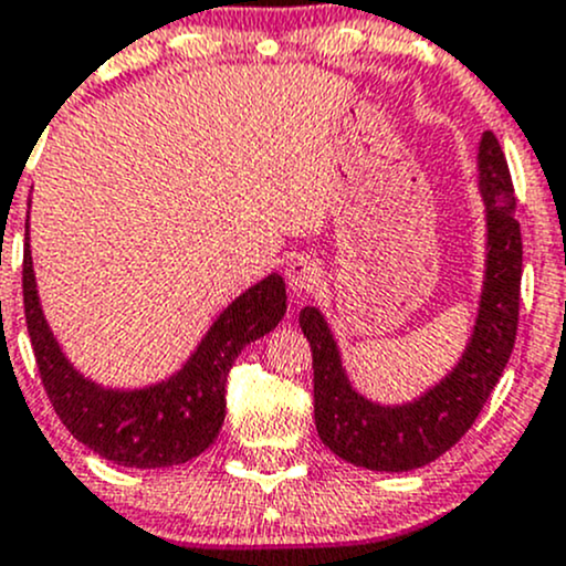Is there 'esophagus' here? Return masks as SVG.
Returning <instances> with one entry per match:
<instances>
[{
    "label": "esophagus",
    "mask_w": 566,
    "mask_h": 566,
    "mask_svg": "<svg viewBox=\"0 0 566 566\" xmlns=\"http://www.w3.org/2000/svg\"><path fill=\"white\" fill-rule=\"evenodd\" d=\"M287 282H290V290L298 295H308L317 290L319 284V268L312 263V260H295L293 265L287 268Z\"/></svg>",
    "instance_id": "obj_1"
}]
</instances>
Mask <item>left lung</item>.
I'll return each instance as SVG.
<instances>
[{"label":"left lung","instance_id":"obj_1","mask_svg":"<svg viewBox=\"0 0 566 566\" xmlns=\"http://www.w3.org/2000/svg\"><path fill=\"white\" fill-rule=\"evenodd\" d=\"M480 189L488 208V268L478 325L448 379L407 407H379L349 388L338 349L314 306L301 312L312 344L314 423L344 461L377 472H409L448 453L472 428L515 347L521 306L523 241L515 189L496 135L480 143Z\"/></svg>","mask_w":566,"mask_h":566}]
</instances>
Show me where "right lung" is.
<instances>
[{"instance_id":"right-lung-1","label":"right lung","mask_w":566,"mask_h":566,"mask_svg":"<svg viewBox=\"0 0 566 566\" xmlns=\"http://www.w3.org/2000/svg\"><path fill=\"white\" fill-rule=\"evenodd\" d=\"M21 279L34 360L59 420L105 461L133 469L187 463L213 444L224 420V392L238 353L276 328L287 308L282 276L271 273L219 314L198 353L176 377L124 392L83 379L62 355L40 312L29 241L23 247Z\"/></svg>"}]
</instances>
